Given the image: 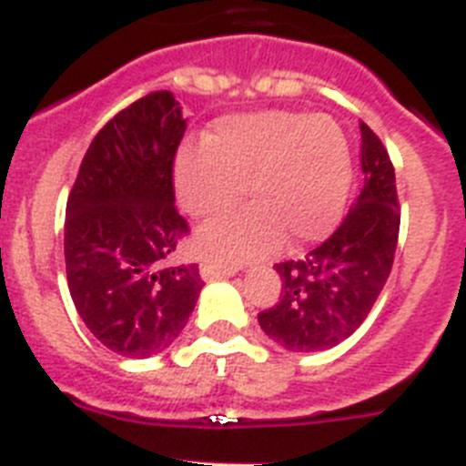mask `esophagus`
Segmentation results:
<instances>
[{
    "instance_id": "34e87169",
    "label": "esophagus",
    "mask_w": 466,
    "mask_h": 466,
    "mask_svg": "<svg viewBox=\"0 0 466 466\" xmlns=\"http://www.w3.org/2000/svg\"><path fill=\"white\" fill-rule=\"evenodd\" d=\"M236 275V268H219V266H214V263H200V278L205 282H212V279L219 278H233Z\"/></svg>"
}]
</instances>
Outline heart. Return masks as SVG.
Returning <instances> with one entry per match:
<instances>
[{
  "mask_svg": "<svg viewBox=\"0 0 466 466\" xmlns=\"http://www.w3.org/2000/svg\"><path fill=\"white\" fill-rule=\"evenodd\" d=\"M254 205L198 236L205 257L236 266L289 245L322 240L339 224L352 187V158L333 118L257 111L214 123L203 149L179 151L175 193L184 212L214 219L245 193Z\"/></svg>",
  "mask_w": 466,
  "mask_h": 466,
  "instance_id": "obj_1",
  "label": "heart"
}]
</instances>
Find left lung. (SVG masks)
Returning <instances> with one entry per match:
<instances>
[{
	"mask_svg": "<svg viewBox=\"0 0 466 466\" xmlns=\"http://www.w3.org/2000/svg\"><path fill=\"white\" fill-rule=\"evenodd\" d=\"M364 187L343 224L299 261L275 266L282 291L258 312L266 336L291 352L339 345L361 327L392 270L399 240L392 160L371 127L361 123Z\"/></svg>",
	"mask_w": 466,
	"mask_h": 466,
	"instance_id": "8db88e82",
	"label": "left lung"
}]
</instances>
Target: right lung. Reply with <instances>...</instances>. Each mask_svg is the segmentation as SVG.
Returning <instances> with one entry per match:
<instances>
[{
    "instance_id": "add662e5",
    "label": "right lung",
    "mask_w": 466,
    "mask_h": 466,
    "mask_svg": "<svg viewBox=\"0 0 466 466\" xmlns=\"http://www.w3.org/2000/svg\"><path fill=\"white\" fill-rule=\"evenodd\" d=\"M187 130L170 90L149 93L95 135L67 198L65 266L76 312L105 348L158 355L203 289L196 263H170L188 233L172 163Z\"/></svg>"
}]
</instances>
